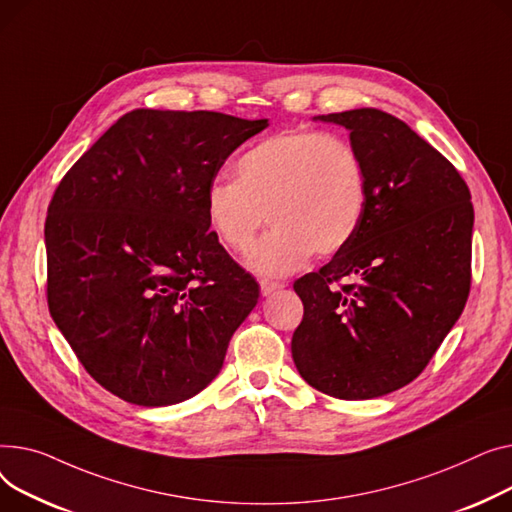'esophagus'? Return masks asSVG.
<instances>
[{"label": "esophagus", "instance_id": "obj_1", "mask_svg": "<svg viewBox=\"0 0 512 512\" xmlns=\"http://www.w3.org/2000/svg\"><path fill=\"white\" fill-rule=\"evenodd\" d=\"M283 287H285V285L279 283V281H268V279L260 281V291H262V295H273L275 291H279V289H283Z\"/></svg>", "mask_w": 512, "mask_h": 512}]
</instances>
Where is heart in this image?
<instances>
[{"label": "heart", "instance_id": "heart-1", "mask_svg": "<svg viewBox=\"0 0 512 512\" xmlns=\"http://www.w3.org/2000/svg\"><path fill=\"white\" fill-rule=\"evenodd\" d=\"M368 208V169L345 138L320 130L268 136L235 161V179H215L204 215L219 244L246 252L266 217L273 223L246 256L252 273L285 277L314 256L349 246Z\"/></svg>", "mask_w": 512, "mask_h": 512}]
</instances>
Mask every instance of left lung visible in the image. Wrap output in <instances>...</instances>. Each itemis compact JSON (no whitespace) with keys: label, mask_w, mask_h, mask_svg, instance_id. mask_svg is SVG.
Wrapping results in <instances>:
<instances>
[{"label":"left lung","mask_w":512,"mask_h":512,"mask_svg":"<svg viewBox=\"0 0 512 512\" xmlns=\"http://www.w3.org/2000/svg\"><path fill=\"white\" fill-rule=\"evenodd\" d=\"M314 119L349 130L368 169V208L349 246L293 283L304 318L291 355L320 393L376 399L422 374L465 308L471 194L395 115L364 107Z\"/></svg>","instance_id":"obj_1"}]
</instances>
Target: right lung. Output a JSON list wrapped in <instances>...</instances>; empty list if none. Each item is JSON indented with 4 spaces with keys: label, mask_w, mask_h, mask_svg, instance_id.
Returning <instances> with one entry per match:
<instances>
[{
    "label": "right lung",
    "mask_w": 512,
    "mask_h": 512,
    "mask_svg": "<svg viewBox=\"0 0 512 512\" xmlns=\"http://www.w3.org/2000/svg\"><path fill=\"white\" fill-rule=\"evenodd\" d=\"M266 126L217 111L134 109L59 182L45 223L49 312L115 397L175 405L221 372L260 289L208 231L204 194Z\"/></svg>",
    "instance_id": "add662e5"
}]
</instances>
